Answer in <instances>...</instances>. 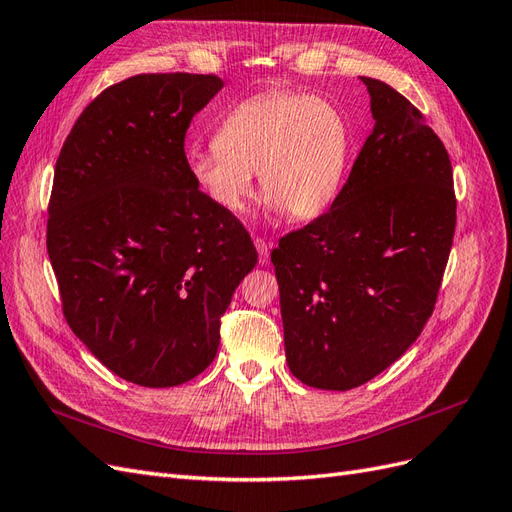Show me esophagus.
Returning <instances> with one entry per match:
<instances>
[{
    "instance_id": "1",
    "label": "esophagus",
    "mask_w": 512,
    "mask_h": 512,
    "mask_svg": "<svg viewBox=\"0 0 512 512\" xmlns=\"http://www.w3.org/2000/svg\"><path fill=\"white\" fill-rule=\"evenodd\" d=\"M253 242H255L257 253H259V264H268V259H270V244L266 242V238H259V236H257Z\"/></svg>"
}]
</instances>
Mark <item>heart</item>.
Wrapping results in <instances>:
<instances>
[{
    "label": "heart",
    "instance_id": "b5f03b06",
    "mask_svg": "<svg viewBox=\"0 0 512 512\" xmlns=\"http://www.w3.org/2000/svg\"><path fill=\"white\" fill-rule=\"evenodd\" d=\"M349 135L326 98L266 92L242 100L218 126L214 145L186 154L188 173L218 208L238 214L261 191L291 218L324 212L339 191Z\"/></svg>",
    "mask_w": 512,
    "mask_h": 512
}]
</instances>
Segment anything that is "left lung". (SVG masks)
I'll list each match as a JSON object with an SVG mask.
<instances>
[{
  "label": "left lung",
  "instance_id": "8db88e82",
  "mask_svg": "<svg viewBox=\"0 0 512 512\" xmlns=\"http://www.w3.org/2000/svg\"><path fill=\"white\" fill-rule=\"evenodd\" d=\"M362 83L375 126L347 182L272 251L289 371L319 390L367 384L418 339L457 225L440 137L390 85Z\"/></svg>",
  "mask_w": 512,
  "mask_h": 512
}]
</instances>
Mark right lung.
I'll return each instance as SVG.
<instances>
[{
    "instance_id": "add662e5",
    "label": "right lung",
    "mask_w": 512,
    "mask_h": 512,
    "mask_svg": "<svg viewBox=\"0 0 512 512\" xmlns=\"http://www.w3.org/2000/svg\"><path fill=\"white\" fill-rule=\"evenodd\" d=\"M221 87L188 72L109 85L55 163L47 251L64 317L137 386H180L208 369L233 291L257 264L244 225L186 165V130Z\"/></svg>"
}]
</instances>
